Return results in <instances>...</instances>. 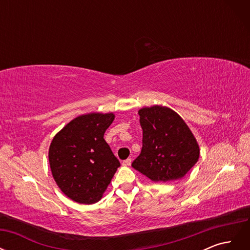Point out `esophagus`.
<instances>
[{
	"mask_svg": "<svg viewBox=\"0 0 250 250\" xmlns=\"http://www.w3.org/2000/svg\"><path fill=\"white\" fill-rule=\"evenodd\" d=\"M122 165H123V166H130V165H131V158H127V160L123 161Z\"/></svg>",
	"mask_w": 250,
	"mask_h": 250,
	"instance_id": "34e87169",
	"label": "esophagus"
}]
</instances>
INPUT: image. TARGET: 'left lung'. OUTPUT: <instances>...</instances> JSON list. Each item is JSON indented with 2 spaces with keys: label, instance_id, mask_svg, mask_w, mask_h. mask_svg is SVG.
Here are the masks:
<instances>
[{
  "label": "left lung",
  "instance_id": "8db88e82",
  "mask_svg": "<svg viewBox=\"0 0 250 250\" xmlns=\"http://www.w3.org/2000/svg\"><path fill=\"white\" fill-rule=\"evenodd\" d=\"M143 147L131 166L155 183L184 177L199 158V146L185 121L166 106L139 110Z\"/></svg>",
  "mask_w": 250,
  "mask_h": 250
}]
</instances>
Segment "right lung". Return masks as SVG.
Returning <instances> with one entry per match:
<instances>
[{"mask_svg":"<svg viewBox=\"0 0 250 250\" xmlns=\"http://www.w3.org/2000/svg\"><path fill=\"white\" fill-rule=\"evenodd\" d=\"M113 113H87L74 119L53 139L49 162L57 186L78 203L102 198L120 162L104 140Z\"/></svg>","mask_w":250,"mask_h":250,"instance_id":"right-lung-1","label":"right lung"}]
</instances>
